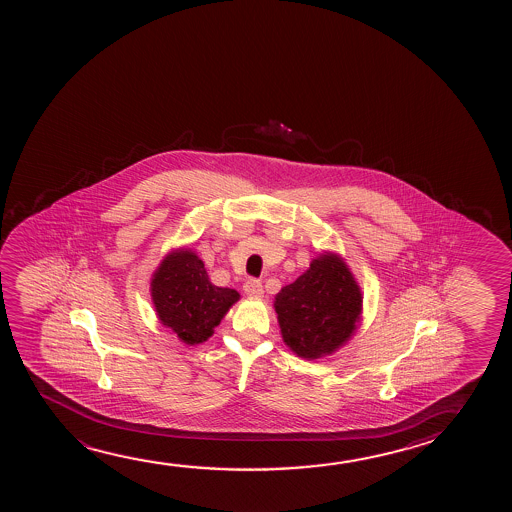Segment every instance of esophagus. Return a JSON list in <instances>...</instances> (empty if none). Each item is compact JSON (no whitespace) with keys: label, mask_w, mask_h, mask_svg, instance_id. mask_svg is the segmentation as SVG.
Returning a JSON list of instances; mask_svg holds the SVG:
<instances>
[{"label":"esophagus","mask_w":512,"mask_h":512,"mask_svg":"<svg viewBox=\"0 0 512 512\" xmlns=\"http://www.w3.org/2000/svg\"><path fill=\"white\" fill-rule=\"evenodd\" d=\"M245 294L250 297H262L264 295V288L259 280H248L245 283Z\"/></svg>","instance_id":"esophagus-1"}]
</instances>
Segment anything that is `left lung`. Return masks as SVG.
<instances>
[{"instance_id":"left-lung-1","label":"left lung","mask_w":512,"mask_h":512,"mask_svg":"<svg viewBox=\"0 0 512 512\" xmlns=\"http://www.w3.org/2000/svg\"><path fill=\"white\" fill-rule=\"evenodd\" d=\"M283 343L306 360L327 357L362 323L364 294L336 252L318 253L308 269L274 297Z\"/></svg>"}]
</instances>
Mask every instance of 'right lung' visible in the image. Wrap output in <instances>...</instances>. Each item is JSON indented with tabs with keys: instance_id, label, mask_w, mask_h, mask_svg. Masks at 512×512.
<instances>
[{
	"instance_id": "right-lung-1",
	"label": "right lung",
	"mask_w": 512,
	"mask_h": 512,
	"mask_svg": "<svg viewBox=\"0 0 512 512\" xmlns=\"http://www.w3.org/2000/svg\"><path fill=\"white\" fill-rule=\"evenodd\" d=\"M150 297L159 322L187 346L208 341L239 301L234 288L211 283L203 260L185 246L161 260L150 280Z\"/></svg>"
}]
</instances>
